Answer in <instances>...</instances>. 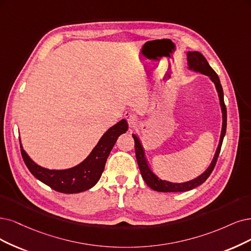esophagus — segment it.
<instances>
[{
	"instance_id": "34e87169",
	"label": "esophagus",
	"mask_w": 251,
	"mask_h": 251,
	"mask_svg": "<svg viewBox=\"0 0 251 251\" xmlns=\"http://www.w3.org/2000/svg\"><path fill=\"white\" fill-rule=\"evenodd\" d=\"M124 118L126 119V121L130 127L135 125V123L137 122V117L134 113H132V111H126V113L124 114Z\"/></svg>"
}]
</instances>
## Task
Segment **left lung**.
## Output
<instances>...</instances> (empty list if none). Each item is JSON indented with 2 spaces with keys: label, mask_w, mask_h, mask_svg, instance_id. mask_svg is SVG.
Returning <instances> with one entry per match:
<instances>
[{
  "label": "left lung",
  "mask_w": 251,
  "mask_h": 251,
  "mask_svg": "<svg viewBox=\"0 0 251 251\" xmlns=\"http://www.w3.org/2000/svg\"><path fill=\"white\" fill-rule=\"evenodd\" d=\"M187 61H188L189 69L201 72L202 74H205V75H208L211 78V80L214 82V85L216 87V90L218 92V96H219L220 106H221V110H222V129H221L220 141H219V145L217 147L216 153L214 155V158H213L210 166L201 176H199V177L196 179H193L188 182H185V183H171L169 181L161 180L160 178L157 177L155 174L152 173L149 166H148L147 160L145 158L144 149H143L140 140H138L135 134H132V136L134 138L135 156H136L138 168H140V171L142 174V177L148 186L152 188L153 190L159 191V192L188 191V190H191L193 188L200 186L201 184L205 182L209 178V176L211 175V173L215 168V164L217 162L218 156L220 153L221 145H222V142H224V137H225L226 131V107L225 99H224V90H222L218 75L216 74V72L211 68L206 58L203 57V55L199 51H188L187 52Z\"/></svg>",
  "instance_id": "obj_1"
}]
</instances>
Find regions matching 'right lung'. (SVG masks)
<instances>
[{
	"instance_id": "right-lung-1",
	"label": "right lung",
	"mask_w": 251,
	"mask_h": 251,
	"mask_svg": "<svg viewBox=\"0 0 251 251\" xmlns=\"http://www.w3.org/2000/svg\"><path fill=\"white\" fill-rule=\"evenodd\" d=\"M128 130L126 120H121L102 135L91 154L78 165L68 170H48L36 164L23 149L21 152L26 168L35 178L62 193H78L92 188L99 181L107 157L118 137Z\"/></svg>"
}]
</instances>
